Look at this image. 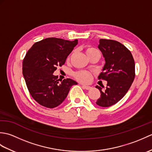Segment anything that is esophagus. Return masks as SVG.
Listing matches in <instances>:
<instances>
[{"mask_svg":"<svg viewBox=\"0 0 152 152\" xmlns=\"http://www.w3.org/2000/svg\"><path fill=\"white\" fill-rule=\"evenodd\" d=\"M82 88L85 89L87 90H89L91 89V86H85V85H82Z\"/></svg>","mask_w":152,"mask_h":152,"instance_id":"esophagus-1","label":"esophagus"}]
</instances>
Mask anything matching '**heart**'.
Wrapping results in <instances>:
<instances>
[{"mask_svg": "<svg viewBox=\"0 0 152 152\" xmlns=\"http://www.w3.org/2000/svg\"><path fill=\"white\" fill-rule=\"evenodd\" d=\"M85 51L86 54L88 55V57L91 56V55L94 53H100V51L96 49V48H93L91 46H87L85 47ZM72 54L71 53L70 56L68 57L67 60L69 61L72 56ZM74 76L77 80H78L80 82H84V83H88L91 80L92 78V74L91 72H88V71H78V72H76L74 74Z\"/></svg>", "mask_w": 152, "mask_h": 152, "instance_id": "heart-1", "label": "heart"}]
</instances>
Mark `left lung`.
I'll list each match as a JSON object with an SVG mask.
<instances>
[{
  "mask_svg": "<svg viewBox=\"0 0 152 152\" xmlns=\"http://www.w3.org/2000/svg\"><path fill=\"white\" fill-rule=\"evenodd\" d=\"M99 49L104 57L106 63L99 80L107 81L104 91L99 86L101 97L96 104L109 107L119 102L129 89L135 77V64L131 51L118 41L101 39Z\"/></svg>",
  "mask_w": 152,
  "mask_h": 152,
  "instance_id": "1",
  "label": "left lung"
}]
</instances>
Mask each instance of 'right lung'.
<instances>
[{"instance_id":"1","label":"right lung","mask_w":152,"mask_h":152,"mask_svg":"<svg viewBox=\"0 0 152 152\" xmlns=\"http://www.w3.org/2000/svg\"><path fill=\"white\" fill-rule=\"evenodd\" d=\"M78 44V40L48 38L33 44L23 60V74L32 97L44 107L53 108L65 99L71 87L77 83L70 78L59 83L53 73L63 66Z\"/></svg>"}]
</instances>
